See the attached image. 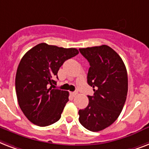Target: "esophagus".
<instances>
[{"mask_svg":"<svg viewBox=\"0 0 149 149\" xmlns=\"http://www.w3.org/2000/svg\"><path fill=\"white\" fill-rule=\"evenodd\" d=\"M71 95L73 96V97H75L76 95H78V93L77 92H71Z\"/></svg>","mask_w":149,"mask_h":149,"instance_id":"obj_1","label":"esophagus"}]
</instances>
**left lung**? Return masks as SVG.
<instances>
[{
  "instance_id": "8db88e82",
  "label": "left lung",
  "mask_w": 149,
  "mask_h": 149,
  "mask_svg": "<svg viewBox=\"0 0 149 149\" xmlns=\"http://www.w3.org/2000/svg\"><path fill=\"white\" fill-rule=\"evenodd\" d=\"M89 62L88 84L94 95L88 105L79 110V122L91 132H99L115 122L122 112L128 93L125 65L117 52L108 45L80 48Z\"/></svg>"
}]
</instances>
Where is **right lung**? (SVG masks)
<instances>
[{"label": "right lung", "instance_id": "obj_1", "mask_svg": "<svg viewBox=\"0 0 149 149\" xmlns=\"http://www.w3.org/2000/svg\"><path fill=\"white\" fill-rule=\"evenodd\" d=\"M78 54L76 48L41 43L21 58L17 70L15 88L19 106L30 122L45 127L60 119L69 93L52 88L57 83L54 79L58 78L63 63Z\"/></svg>", "mask_w": 149, "mask_h": 149}]
</instances>
